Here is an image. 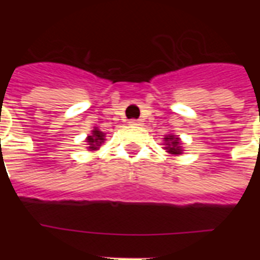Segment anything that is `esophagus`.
Instances as JSON below:
<instances>
[{
  "instance_id": "esophagus-1",
  "label": "esophagus",
  "mask_w": 260,
  "mask_h": 260,
  "mask_svg": "<svg viewBox=\"0 0 260 260\" xmlns=\"http://www.w3.org/2000/svg\"><path fill=\"white\" fill-rule=\"evenodd\" d=\"M129 124H131V125H140V124H142V120H136V118H132V120H129Z\"/></svg>"
}]
</instances>
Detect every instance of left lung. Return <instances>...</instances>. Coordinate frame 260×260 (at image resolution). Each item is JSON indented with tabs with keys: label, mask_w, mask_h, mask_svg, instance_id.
<instances>
[{
	"label": "left lung",
	"mask_w": 260,
	"mask_h": 260,
	"mask_svg": "<svg viewBox=\"0 0 260 260\" xmlns=\"http://www.w3.org/2000/svg\"><path fill=\"white\" fill-rule=\"evenodd\" d=\"M165 150H167V152L171 155H181L182 154V147H181V140L175 135H169L165 138Z\"/></svg>",
	"instance_id": "1"
}]
</instances>
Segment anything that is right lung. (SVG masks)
Returning <instances> with one entry per match:
<instances>
[{
    "label": "right lung",
    "instance_id": "add662e5",
    "mask_svg": "<svg viewBox=\"0 0 260 260\" xmlns=\"http://www.w3.org/2000/svg\"><path fill=\"white\" fill-rule=\"evenodd\" d=\"M104 140H105V134H102L101 131L97 129V128H94L91 131V135L87 136L86 139L87 144H89V147H87L89 151L97 150L98 147L101 146V143H104Z\"/></svg>",
    "mask_w": 260,
    "mask_h": 260
}]
</instances>
